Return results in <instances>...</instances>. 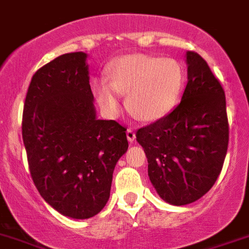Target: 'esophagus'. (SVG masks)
Returning a JSON list of instances; mask_svg holds the SVG:
<instances>
[{
	"label": "esophagus",
	"instance_id": "esophagus-1",
	"mask_svg": "<svg viewBox=\"0 0 249 249\" xmlns=\"http://www.w3.org/2000/svg\"><path fill=\"white\" fill-rule=\"evenodd\" d=\"M126 134H127V140H128V142H133L134 138H136V134H134V132L132 131V129H127L126 131Z\"/></svg>",
	"mask_w": 249,
	"mask_h": 249
}]
</instances>
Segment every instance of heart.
Wrapping results in <instances>:
<instances>
[{
  "instance_id": "b5f03b06",
  "label": "heart",
  "mask_w": 249,
  "mask_h": 249,
  "mask_svg": "<svg viewBox=\"0 0 249 249\" xmlns=\"http://www.w3.org/2000/svg\"><path fill=\"white\" fill-rule=\"evenodd\" d=\"M109 81L93 84L97 102L109 116L120 112V96L127 93V108L143 122H154L174 108L181 95L185 74L181 64L172 58L128 54L112 63Z\"/></svg>"
}]
</instances>
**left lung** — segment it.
<instances>
[{
  "mask_svg": "<svg viewBox=\"0 0 249 249\" xmlns=\"http://www.w3.org/2000/svg\"><path fill=\"white\" fill-rule=\"evenodd\" d=\"M188 84L180 104L137 131L148 159V177L165 202L199 200L220 175L229 145L225 91L206 61L186 52Z\"/></svg>",
  "mask_w": 249,
  "mask_h": 249,
  "instance_id": "8db88e82",
  "label": "left lung"
}]
</instances>
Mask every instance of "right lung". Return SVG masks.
I'll list each match as a JSON object with an SVG mask.
<instances>
[{"mask_svg": "<svg viewBox=\"0 0 249 249\" xmlns=\"http://www.w3.org/2000/svg\"><path fill=\"white\" fill-rule=\"evenodd\" d=\"M88 54H63L32 77L22 137L34 185L59 213L97 215L108 201L112 174L128 149L126 128L99 120Z\"/></svg>", "mask_w": 249, "mask_h": 249, "instance_id": "add662e5", "label": "right lung"}]
</instances>
